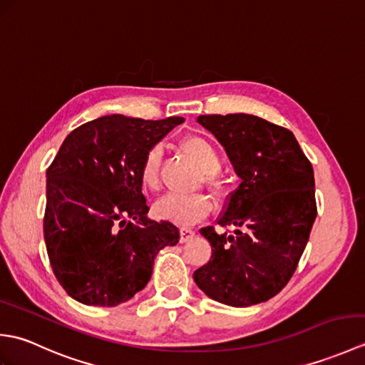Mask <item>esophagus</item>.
Instances as JSON below:
<instances>
[{
	"mask_svg": "<svg viewBox=\"0 0 365 365\" xmlns=\"http://www.w3.org/2000/svg\"><path fill=\"white\" fill-rule=\"evenodd\" d=\"M195 234H196V232L192 230V229H190V227H182V229H180V242H182V243L188 242V240H191L192 237H195Z\"/></svg>",
	"mask_w": 365,
	"mask_h": 365,
	"instance_id": "1",
	"label": "esophagus"
}]
</instances>
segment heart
I'll list each match as a JSON object with an SVG mask.
<instances>
[{"label": "heart", "mask_w": 365, "mask_h": 365, "mask_svg": "<svg viewBox=\"0 0 365 365\" xmlns=\"http://www.w3.org/2000/svg\"><path fill=\"white\" fill-rule=\"evenodd\" d=\"M182 150L195 160L199 168L205 173V182L210 188H220V182L216 180V173L221 169V157L216 147L207 138L199 135H190L182 139ZM160 165H161V149L152 147L144 155L139 178L143 187L157 191L160 187ZM212 200L204 195H168L160 199L155 210L161 218L174 221L182 226H190L212 212Z\"/></svg>", "instance_id": "heart-1"}]
</instances>
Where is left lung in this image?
Instances as JSON below:
<instances>
[{"mask_svg":"<svg viewBox=\"0 0 365 365\" xmlns=\"http://www.w3.org/2000/svg\"><path fill=\"white\" fill-rule=\"evenodd\" d=\"M212 131L242 178L218 218L234 235L200 229L212 259L195 271L207 297L234 307L268 301L298 267L317 216L311 161L290 130L252 114H207Z\"/></svg>","mask_w":365,"mask_h":365,"instance_id":"left-lung-1","label":"left lung"}]
</instances>
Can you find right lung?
<instances>
[{
	"label": "right lung",
	"mask_w": 365,
	"mask_h": 365,
	"mask_svg": "<svg viewBox=\"0 0 365 365\" xmlns=\"http://www.w3.org/2000/svg\"><path fill=\"white\" fill-rule=\"evenodd\" d=\"M183 120L111 114L64 139L46 169L43 238L68 297L100 307L125 302L150 281L160 250L178 243L173 222L147 218L139 169L147 150Z\"/></svg>",
	"instance_id": "add662e5"
}]
</instances>
